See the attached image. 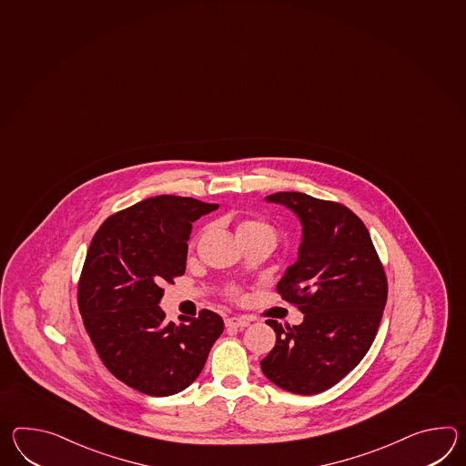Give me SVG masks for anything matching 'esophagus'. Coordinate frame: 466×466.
I'll return each mask as SVG.
<instances>
[{
    "label": "esophagus",
    "mask_w": 466,
    "mask_h": 466,
    "mask_svg": "<svg viewBox=\"0 0 466 466\" xmlns=\"http://www.w3.org/2000/svg\"><path fill=\"white\" fill-rule=\"evenodd\" d=\"M250 324V319L246 316H234V318H228L226 319V326L228 328H246Z\"/></svg>",
    "instance_id": "34e87169"
}]
</instances>
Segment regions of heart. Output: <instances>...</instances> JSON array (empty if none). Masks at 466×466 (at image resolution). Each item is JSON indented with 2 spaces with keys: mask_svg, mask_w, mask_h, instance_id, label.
I'll return each instance as SVG.
<instances>
[{
  "mask_svg": "<svg viewBox=\"0 0 466 466\" xmlns=\"http://www.w3.org/2000/svg\"><path fill=\"white\" fill-rule=\"evenodd\" d=\"M236 236H238V242L250 240V238H268L274 244L276 228L262 218H246V220L238 222V228H236Z\"/></svg>",
  "mask_w": 466,
  "mask_h": 466,
  "instance_id": "obj_1",
  "label": "heart"
}]
</instances>
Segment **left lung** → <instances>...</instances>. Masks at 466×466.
Returning a JSON list of instances; mask_svg holds the SVG:
<instances>
[{
  "label": "left lung",
  "mask_w": 466,
  "mask_h": 466,
  "mask_svg": "<svg viewBox=\"0 0 466 466\" xmlns=\"http://www.w3.org/2000/svg\"><path fill=\"white\" fill-rule=\"evenodd\" d=\"M299 218L298 260L278 282L299 308V326L268 321L276 346L260 361L266 378L296 394L329 390L371 348L383 318L388 282L361 218L336 202L300 192L266 197Z\"/></svg>",
  "instance_id": "8db88e82"
}]
</instances>
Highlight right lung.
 Wrapping results in <instances>:
<instances>
[{"mask_svg":"<svg viewBox=\"0 0 466 466\" xmlns=\"http://www.w3.org/2000/svg\"><path fill=\"white\" fill-rule=\"evenodd\" d=\"M218 208L150 197L106 218L92 238L78 284L83 324L106 370L140 393L186 390L224 331L212 310L177 326L158 306L162 286L186 272L192 222Z\"/></svg>","mask_w":466,"mask_h":466,"instance_id":"right-lung-1","label":"right lung"}]
</instances>
